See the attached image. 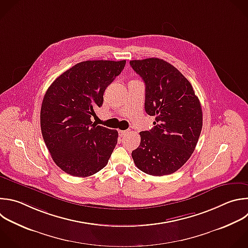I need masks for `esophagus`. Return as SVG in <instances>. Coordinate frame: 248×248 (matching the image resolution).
<instances>
[{
	"label": "esophagus",
	"mask_w": 248,
	"mask_h": 248,
	"mask_svg": "<svg viewBox=\"0 0 248 248\" xmlns=\"http://www.w3.org/2000/svg\"><path fill=\"white\" fill-rule=\"evenodd\" d=\"M126 133H128V130H120V131H119L120 136H124Z\"/></svg>",
	"instance_id": "34e87169"
}]
</instances>
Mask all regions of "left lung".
Instances as JSON below:
<instances>
[{
	"label": "left lung",
	"instance_id": "obj_1",
	"mask_svg": "<svg viewBox=\"0 0 248 248\" xmlns=\"http://www.w3.org/2000/svg\"><path fill=\"white\" fill-rule=\"evenodd\" d=\"M129 64L145 82V111L155 117L154 127L139 133L133 161L147 174H171L195 151L202 127L201 102L190 81L169 62L147 58Z\"/></svg>",
	"mask_w": 248,
	"mask_h": 248
}]
</instances>
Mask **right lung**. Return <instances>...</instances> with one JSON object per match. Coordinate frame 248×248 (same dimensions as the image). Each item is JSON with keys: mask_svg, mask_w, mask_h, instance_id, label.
I'll return each mask as SVG.
<instances>
[{"mask_svg": "<svg viewBox=\"0 0 248 248\" xmlns=\"http://www.w3.org/2000/svg\"><path fill=\"white\" fill-rule=\"evenodd\" d=\"M124 65L125 60L79 62L47 89L41 108L42 134L52 159L66 173L88 177L108 163L118 131L97 125L91 118Z\"/></svg>", "mask_w": 248, "mask_h": 248, "instance_id": "1", "label": "right lung"}]
</instances>
